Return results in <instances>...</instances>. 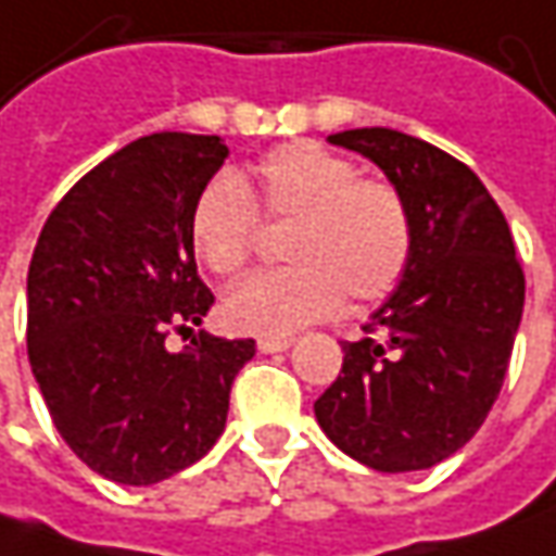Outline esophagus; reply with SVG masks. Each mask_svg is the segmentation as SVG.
<instances>
[{
  "instance_id": "1",
  "label": "esophagus",
  "mask_w": 556,
  "mask_h": 556,
  "mask_svg": "<svg viewBox=\"0 0 556 556\" xmlns=\"http://www.w3.org/2000/svg\"><path fill=\"white\" fill-rule=\"evenodd\" d=\"M256 346H260V353H288L293 340L290 337H260Z\"/></svg>"
}]
</instances>
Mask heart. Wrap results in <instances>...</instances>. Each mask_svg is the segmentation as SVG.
I'll use <instances>...</instances> for the list:
<instances>
[{"label": "heart", "instance_id": "b5f03b06", "mask_svg": "<svg viewBox=\"0 0 556 556\" xmlns=\"http://www.w3.org/2000/svg\"><path fill=\"white\" fill-rule=\"evenodd\" d=\"M260 213L290 219V266L253 271L228 288L219 312L238 333H296L333 315L343 293L353 303L380 300L412 260V213L399 188L362 179L353 161L315 141H288L253 163L250 176L219 173L203 185L188 219L194 256L216 275H235L256 244Z\"/></svg>", "mask_w": 556, "mask_h": 556}]
</instances>
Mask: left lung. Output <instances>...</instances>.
<instances>
[{
    "label": "left lung",
    "instance_id": "left-lung-1",
    "mask_svg": "<svg viewBox=\"0 0 556 556\" xmlns=\"http://www.w3.org/2000/svg\"><path fill=\"white\" fill-rule=\"evenodd\" d=\"M383 169L408 203V268L343 343L340 377L315 402L340 452L380 473L452 458L502 393L526 278L507 219L470 166L387 126L328 136Z\"/></svg>",
    "mask_w": 556,
    "mask_h": 556
}]
</instances>
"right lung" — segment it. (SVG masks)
Listing matches in <instances>:
<instances>
[{
    "label": "right lung",
    "mask_w": 556,
    "mask_h": 556,
    "mask_svg": "<svg viewBox=\"0 0 556 556\" xmlns=\"http://www.w3.org/2000/svg\"><path fill=\"white\" fill-rule=\"evenodd\" d=\"M228 157L219 136L154 132L86 173L42 225L27 271V355L58 433L104 480L161 482L223 437L253 340L201 331L213 306L188 238Z\"/></svg>",
    "instance_id": "1"
}]
</instances>
